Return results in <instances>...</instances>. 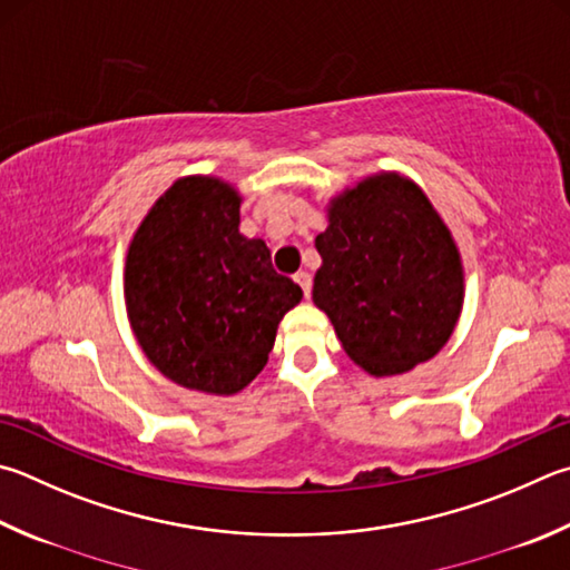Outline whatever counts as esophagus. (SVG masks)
<instances>
[{
  "mask_svg": "<svg viewBox=\"0 0 570 570\" xmlns=\"http://www.w3.org/2000/svg\"><path fill=\"white\" fill-rule=\"evenodd\" d=\"M294 282L304 288V296L312 294V274H308V272H298V274L294 276Z\"/></svg>",
  "mask_w": 570,
  "mask_h": 570,
  "instance_id": "esophagus-1",
  "label": "esophagus"
}]
</instances>
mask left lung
Wrapping results in <instances>:
<instances>
[{
	"label": "left lung",
	"mask_w": 570,
	"mask_h": 570,
	"mask_svg": "<svg viewBox=\"0 0 570 570\" xmlns=\"http://www.w3.org/2000/svg\"><path fill=\"white\" fill-rule=\"evenodd\" d=\"M326 212L312 296L348 358L371 376H393L436 356L461 316L463 264L429 196L381 171Z\"/></svg>",
	"instance_id": "obj_1"
}]
</instances>
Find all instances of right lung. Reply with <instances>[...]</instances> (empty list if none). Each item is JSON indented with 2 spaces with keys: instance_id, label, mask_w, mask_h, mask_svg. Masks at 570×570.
<instances>
[{
  "instance_id": "obj_1",
  "label": "right lung",
  "mask_w": 570,
  "mask_h": 570,
  "mask_svg": "<svg viewBox=\"0 0 570 570\" xmlns=\"http://www.w3.org/2000/svg\"><path fill=\"white\" fill-rule=\"evenodd\" d=\"M242 194L216 177H184L144 216L124 264L134 336L164 376L232 396L266 366L278 321L302 286L274 272L262 239L239 232Z\"/></svg>"
}]
</instances>
